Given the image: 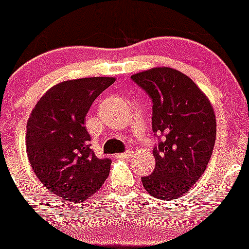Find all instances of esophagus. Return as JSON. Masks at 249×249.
<instances>
[{
    "label": "esophagus",
    "mask_w": 249,
    "mask_h": 249,
    "mask_svg": "<svg viewBox=\"0 0 249 249\" xmlns=\"http://www.w3.org/2000/svg\"><path fill=\"white\" fill-rule=\"evenodd\" d=\"M133 155H134V152H133L132 150H128L124 153H119V155H116V157L119 158V160H128V158L132 157Z\"/></svg>",
    "instance_id": "esophagus-1"
}]
</instances>
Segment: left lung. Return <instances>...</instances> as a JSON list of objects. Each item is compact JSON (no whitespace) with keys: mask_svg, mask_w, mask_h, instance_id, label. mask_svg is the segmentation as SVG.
Returning a JSON list of instances; mask_svg holds the SVG:
<instances>
[{"mask_svg":"<svg viewBox=\"0 0 249 249\" xmlns=\"http://www.w3.org/2000/svg\"><path fill=\"white\" fill-rule=\"evenodd\" d=\"M132 80L152 99V130L163 142L153 148L156 166L142 178L150 196L173 200L201 178L216 140V116L204 92L186 74L156 67L133 74Z\"/></svg>","mask_w":249,"mask_h":249,"instance_id":"left-lung-1","label":"left lung"}]
</instances>
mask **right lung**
I'll return each mask as SVG.
<instances>
[{
    "mask_svg": "<svg viewBox=\"0 0 249 249\" xmlns=\"http://www.w3.org/2000/svg\"><path fill=\"white\" fill-rule=\"evenodd\" d=\"M115 78L67 80L51 87L31 112L26 152L36 176L56 196L71 204L85 201L109 176V158L89 148L86 114Z\"/></svg>",
    "mask_w": 249,
    "mask_h": 249,
    "instance_id": "add662e5",
    "label": "right lung"
}]
</instances>
